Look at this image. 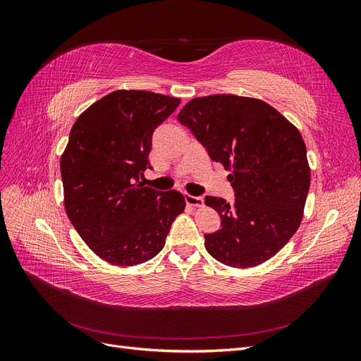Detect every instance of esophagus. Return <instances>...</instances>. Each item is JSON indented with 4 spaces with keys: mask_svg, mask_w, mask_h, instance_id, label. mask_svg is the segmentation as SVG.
I'll use <instances>...</instances> for the list:
<instances>
[{
    "mask_svg": "<svg viewBox=\"0 0 361 361\" xmlns=\"http://www.w3.org/2000/svg\"><path fill=\"white\" fill-rule=\"evenodd\" d=\"M185 202H187L191 206H202L203 204V197H202V195L185 194Z\"/></svg>",
    "mask_w": 361,
    "mask_h": 361,
    "instance_id": "1",
    "label": "esophagus"
}]
</instances>
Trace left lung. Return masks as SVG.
Masks as SVG:
<instances>
[{
  "label": "left lung",
  "mask_w": 361,
  "mask_h": 361,
  "mask_svg": "<svg viewBox=\"0 0 361 361\" xmlns=\"http://www.w3.org/2000/svg\"><path fill=\"white\" fill-rule=\"evenodd\" d=\"M178 120L232 171L233 202L204 197L221 218L220 231L204 235L207 253L235 268L277 255L297 232L310 187L300 130L267 102L236 94L195 97Z\"/></svg>",
  "instance_id": "left-lung-1"
}]
</instances>
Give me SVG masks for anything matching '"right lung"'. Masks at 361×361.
Masks as SVG:
<instances>
[{
    "label": "right lung",
    "instance_id": "obj_1",
    "mask_svg": "<svg viewBox=\"0 0 361 361\" xmlns=\"http://www.w3.org/2000/svg\"><path fill=\"white\" fill-rule=\"evenodd\" d=\"M180 99L117 90L76 118L61 157L64 207L75 231L110 264L130 267L155 257L185 207L179 191H158L140 179L152 135Z\"/></svg>",
    "mask_w": 361,
    "mask_h": 361
}]
</instances>
